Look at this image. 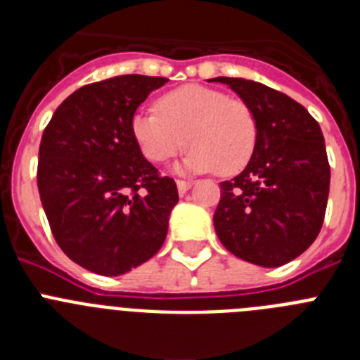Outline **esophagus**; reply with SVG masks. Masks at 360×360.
<instances>
[{"mask_svg":"<svg viewBox=\"0 0 360 360\" xmlns=\"http://www.w3.org/2000/svg\"><path fill=\"white\" fill-rule=\"evenodd\" d=\"M191 186H193V184H191V182H186V180H178V182H176L178 193H180V195H186L187 191L191 189Z\"/></svg>","mask_w":360,"mask_h":360,"instance_id":"1","label":"esophagus"}]
</instances>
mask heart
Masks as SVG:
<instances>
[{
  "label": "heart",
  "mask_w": 360,
  "mask_h": 360,
  "mask_svg": "<svg viewBox=\"0 0 360 360\" xmlns=\"http://www.w3.org/2000/svg\"><path fill=\"white\" fill-rule=\"evenodd\" d=\"M157 110H139L129 120L136 148L149 162H165L191 146L178 173L234 174L249 164L257 142V120L241 98L202 84L162 95Z\"/></svg>",
  "instance_id": "1"
}]
</instances>
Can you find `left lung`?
Listing matches in <instances>:
<instances>
[{"mask_svg":"<svg viewBox=\"0 0 360 360\" xmlns=\"http://www.w3.org/2000/svg\"><path fill=\"white\" fill-rule=\"evenodd\" d=\"M249 104L257 142L238 176L219 184L214 229L225 249L259 266H281L314 243L328 202L323 131L288 95L256 81L214 77Z\"/></svg>","mask_w":360,"mask_h":360,"instance_id":"8db88e82","label":"left lung"}]
</instances>
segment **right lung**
Segmentation results:
<instances>
[{
    "instance_id": "add662e5",
    "label": "right lung",
    "mask_w": 360,
    "mask_h": 360,
    "mask_svg": "<svg viewBox=\"0 0 360 360\" xmlns=\"http://www.w3.org/2000/svg\"><path fill=\"white\" fill-rule=\"evenodd\" d=\"M169 79L117 75L86 84L43 133L37 187L63 252L101 276H120L160 250L178 203L129 131L136 108Z\"/></svg>"
}]
</instances>
